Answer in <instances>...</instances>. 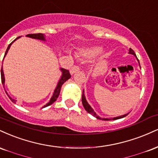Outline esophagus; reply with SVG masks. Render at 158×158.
<instances>
[{
    "label": "esophagus",
    "instance_id": "34e87169",
    "mask_svg": "<svg viewBox=\"0 0 158 158\" xmlns=\"http://www.w3.org/2000/svg\"><path fill=\"white\" fill-rule=\"evenodd\" d=\"M80 70L79 67L77 66H72V67L71 68V69H70V74L71 75H73V74L76 73V72H77Z\"/></svg>",
    "mask_w": 158,
    "mask_h": 158
}]
</instances>
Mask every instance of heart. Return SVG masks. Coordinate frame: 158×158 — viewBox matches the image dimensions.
<instances>
[{"label":"heart","instance_id":"heart-1","mask_svg":"<svg viewBox=\"0 0 158 158\" xmlns=\"http://www.w3.org/2000/svg\"><path fill=\"white\" fill-rule=\"evenodd\" d=\"M101 47L98 46H90V47L81 48L77 51V55L84 57H92L98 55L101 52Z\"/></svg>","mask_w":158,"mask_h":158}]
</instances>
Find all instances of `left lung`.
Here are the masks:
<instances>
[{
    "label": "left lung",
    "mask_w": 158,
    "mask_h": 158,
    "mask_svg": "<svg viewBox=\"0 0 158 158\" xmlns=\"http://www.w3.org/2000/svg\"><path fill=\"white\" fill-rule=\"evenodd\" d=\"M129 54H131V55H134V56L137 58V56H136V55H135V52L133 51V50L131 49V48H130V49H129ZM137 60H138V63H139V60H138V58H137ZM139 65H140V63H139ZM82 103H83V107H84V109H86V112H88L89 113V114H92V115H93L94 117H95L96 118H98V119H100V120H112L120 119V118H124V117H126V116L128 114H129V113H128V114H123V115H120V116H118V117H115V118H110V119H109V118H101V117H99L98 115H97V114H96V113L94 112L93 109H92V107L90 106V105L89 104V103H88V102H87L86 99V97H85V94H84V90H83V94H82Z\"/></svg>",
    "instance_id": "obj_1"
}]
</instances>
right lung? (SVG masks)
Listing matches in <instances>:
<instances>
[{
  "instance_id": "right-lung-1",
  "label": "right lung",
  "mask_w": 158,
  "mask_h": 158,
  "mask_svg": "<svg viewBox=\"0 0 158 158\" xmlns=\"http://www.w3.org/2000/svg\"><path fill=\"white\" fill-rule=\"evenodd\" d=\"M26 36L29 37V38H33V39H37V40H43V41H46V35H44V34H42V33H38V34H29V35H26ZM18 38H20V37H18V38H17L15 40H13V41L11 43V44L8 46L6 51V52H5L4 57H6V55L7 52H8L9 48H10V46L12 44V43H14V41H15L17 39H18ZM4 57H3V58H4ZM60 70L61 73H62V75H61L60 78V80H59L58 83H57L56 88H55V89L54 90L51 99H50V101H49V103H47L46 105H44V106L42 107V108H45V107H46V106H50L51 104H52L54 102L56 101L57 98H58L59 94H60V89H61V86H62V85L64 84V83L66 82V81H68V80L69 79L70 77H71V75H70L69 72L68 70L65 69H63V68H60ZM1 82H2V83H3V87H4V86H5V84H4V83H5V77H4V73H3V68H1ZM5 92H6V91H5ZM6 93L7 95H8V97L10 98L11 101H12V102L15 101V100L12 99V98L9 95L8 93H7L6 92Z\"/></svg>"
}]
</instances>
